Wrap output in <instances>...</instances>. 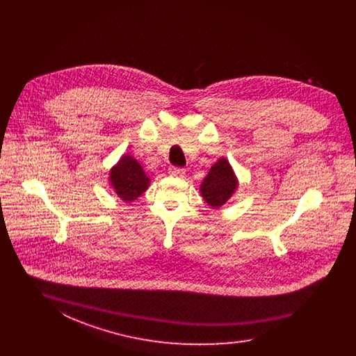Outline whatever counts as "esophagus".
<instances>
[{
  "label": "esophagus",
  "mask_w": 356,
  "mask_h": 356,
  "mask_svg": "<svg viewBox=\"0 0 356 356\" xmlns=\"http://www.w3.org/2000/svg\"><path fill=\"white\" fill-rule=\"evenodd\" d=\"M168 173L170 176H184L186 170H183V168H170Z\"/></svg>",
  "instance_id": "1"
}]
</instances>
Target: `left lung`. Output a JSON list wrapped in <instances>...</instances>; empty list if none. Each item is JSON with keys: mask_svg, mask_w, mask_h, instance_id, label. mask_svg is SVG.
<instances>
[{"mask_svg": "<svg viewBox=\"0 0 356 356\" xmlns=\"http://www.w3.org/2000/svg\"><path fill=\"white\" fill-rule=\"evenodd\" d=\"M238 188V179L228 159L220 157L204 177L200 195L211 208L218 209L227 203Z\"/></svg>", "mask_w": 356, "mask_h": 356, "instance_id": "8db88e82", "label": "left lung"}]
</instances>
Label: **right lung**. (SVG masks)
Masks as SVG:
<instances>
[{
    "label": "right lung",
    "mask_w": 356,
    "mask_h": 356,
    "mask_svg": "<svg viewBox=\"0 0 356 356\" xmlns=\"http://www.w3.org/2000/svg\"><path fill=\"white\" fill-rule=\"evenodd\" d=\"M108 184L122 202L132 203L149 188L151 179L137 159L124 153L109 170Z\"/></svg>",
    "instance_id": "add662e5"
}]
</instances>
